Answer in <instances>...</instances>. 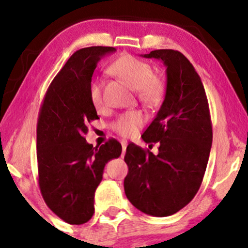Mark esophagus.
Returning <instances> with one entry per match:
<instances>
[{
  "mask_svg": "<svg viewBox=\"0 0 248 248\" xmlns=\"http://www.w3.org/2000/svg\"><path fill=\"white\" fill-rule=\"evenodd\" d=\"M121 145H122V156H124V153H126V149L128 145L127 141H121Z\"/></svg>",
  "mask_w": 248,
  "mask_h": 248,
  "instance_id": "34e87169",
  "label": "esophagus"
}]
</instances>
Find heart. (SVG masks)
<instances>
[{"mask_svg":"<svg viewBox=\"0 0 248 248\" xmlns=\"http://www.w3.org/2000/svg\"><path fill=\"white\" fill-rule=\"evenodd\" d=\"M109 69L116 76L126 80L132 88L136 89L139 98L147 105L155 106L162 100L165 92V84L159 76L154 75L153 67L148 62L133 55H124L113 62ZM89 94L95 108H100L104 99L99 80H91ZM144 121L145 116L142 112L129 111L119 115L112 124V128L119 135L130 137L135 135Z\"/></svg>","mask_w":248,"mask_h":248,"instance_id":"heart-1","label":"heart"}]
</instances>
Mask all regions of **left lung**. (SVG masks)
<instances>
[{
	"label": "left lung",
	"mask_w": 248,
	"mask_h": 248,
	"mask_svg": "<svg viewBox=\"0 0 248 248\" xmlns=\"http://www.w3.org/2000/svg\"><path fill=\"white\" fill-rule=\"evenodd\" d=\"M162 60L166 67V93L156 118L143 133L145 143H159L158 155L129 143L124 162V193L142 213L165 217L192 201L201 186L211 144L209 105L193 64L173 49L142 55Z\"/></svg>",
	"instance_id": "left-lung-1"
}]
</instances>
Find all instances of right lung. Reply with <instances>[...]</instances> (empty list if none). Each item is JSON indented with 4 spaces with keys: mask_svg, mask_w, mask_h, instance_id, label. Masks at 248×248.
I'll return each instance as SVG.
<instances>
[{
    "mask_svg": "<svg viewBox=\"0 0 248 248\" xmlns=\"http://www.w3.org/2000/svg\"><path fill=\"white\" fill-rule=\"evenodd\" d=\"M113 52L114 47L93 46L74 53L50 83L39 112V187L49 209L73 225L91 218L104 168L122 151L114 139L99 148L84 139L88 124L99 119L89 85L99 60Z\"/></svg>",
    "mask_w": 248,
    "mask_h": 248,
    "instance_id": "obj_1",
    "label": "right lung"
}]
</instances>
